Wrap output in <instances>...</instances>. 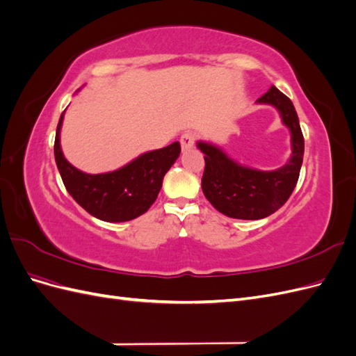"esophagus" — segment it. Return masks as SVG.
Returning a JSON list of instances; mask_svg holds the SVG:
<instances>
[{
  "instance_id": "1",
  "label": "esophagus",
  "mask_w": 356,
  "mask_h": 356,
  "mask_svg": "<svg viewBox=\"0 0 356 356\" xmlns=\"http://www.w3.org/2000/svg\"><path fill=\"white\" fill-rule=\"evenodd\" d=\"M195 141H196V136H195V134L187 132V134L182 135V136H181V139H179L182 152H188V149H191V148H193V145H195Z\"/></svg>"
}]
</instances>
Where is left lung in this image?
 <instances>
[{
  "mask_svg": "<svg viewBox=\"0 0 356 356\" xmlns=\"http://www.w3.org/2000/svg\"><path fill=\"white\" fill-rule=\"evenodd\" d=\"M257 104L272 105L291 134V157L275 170H260L239 163L222 148L197 141L204 154L202 190L212 207L230 218L261 220L289 199L298 181L305 154V139L298 115L289 98L272 86Z\"/></svg>",
  "mask_w": 356,
  "mask_h": 356,
  "instance_id": "8db88e82",
  "label": "left lung"
}]
</instances>
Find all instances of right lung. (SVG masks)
I'll use <instances>...</instances> for the list:
<instances>
[{
  "instance_id": "1",
  "label": "right lung",
  "mask_w": 356,
  "mask_h": 356,
  "mask_svg": "<svg viewBox=\"0 0 356 356\" xmlns=\"http://www.w3.org/2000/svg\"><path fill=\"white\" fill-rule=\"evenodd\" d=\"M62 113L55 138V160L63 184L72 199L95 218L106 222L131 221L148 211L163 178L181 153L179 143L138 156L124 166L105 174H86L62 153Z\"/></svg>"
}]
</instances>
